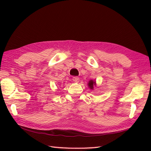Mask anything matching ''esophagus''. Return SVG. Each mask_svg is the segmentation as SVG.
Listing matches in <instances>:
<instances>
[{
  "instance_id": "esophagus-1",
  "label": "esophagus",
  "mask_w": 151,
  "mask_h": 151,
  "mask_svg": "<svg viewBox=\"0 0 151 151\" xmlns=\"http://www.w3.org/2000/svg\"><path fill=\"white\" fill-rule=\"evenodd\" d=\"M73 81L75 82H78L79 78L77 77V76H74V77H73Z\"/></svg>"
}]
</instances>
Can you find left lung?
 Returning <instances> with one entry per match:
<instances>
[{
	"mask_svg": "<svg viewBox=\"0 0 151 151\" xmlns=\"http://www.w3.org/2000/svg\"><path fill=\"white\" fill-rule=\"evenodd\" d=\"M88 85L89 88L93 89L94 86H95V85H96V82L93 81H92V80H91L90 81H89V83L88 84Z\"/></svg>",
	"mask_w": 151,
	"mask_h": 151,
	"instance_id": "obj_1",
	"label": "left lung"
}]
</instances>
